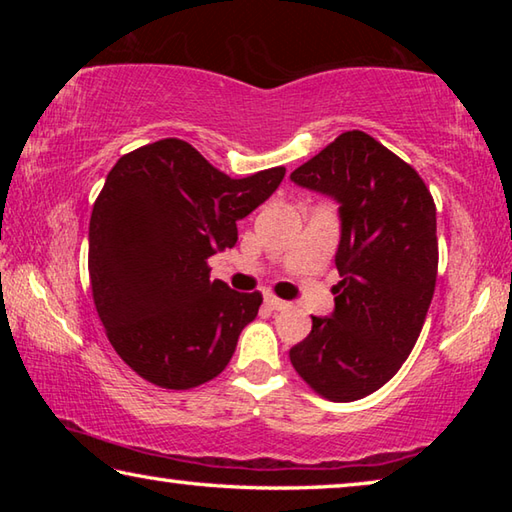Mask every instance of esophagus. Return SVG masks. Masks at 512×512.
Returning a JSON list of instances; mask_svg holds the SVG:
<instances>
[{"instance_id": "obj_1", "label": "esophagus", "mask_w": 512, "mask_h": 512, "mask_svg": "<svg viewBox=\"0 0 512 512\" xmlns=\"http://www.w3.org/2000/svg\"><path fill=\"white\" fill-rule=\"evenodd\" d=\"M264 305H266L268 309H273V311H280V309H287L289 302H284V300L275 298V296H266V298H264Z\"/></svg>"}]
</instances>
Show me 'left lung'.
<instances>
[{
    "label": "left lung",
    "instance_id": "left-lung-1",
    "mask_svg": "<svg viewBox=\"0 0 512 512\" xmlns=\"http://www.w3.org/2000/svg\"><path fill=\"white\" fill-rule=\"evenodd\" d=\"M339 203L334 311L311 316L289 359L318 395L354 402L409 357L436 289V205L418 171L361 131L336 137L291 173Z\"/></svg>",
    "mask_w": 512,
    "mask_h": 512
}]
</instances>
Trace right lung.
<instances>
[{"instance_id": "add662e5", "label": "right lung", "mask_w": 512, "mask_h": 512, "mask_svg": "<svg viewBox=\"0 0 512 512\" xmlns=\"http://www.w3.org/2000/svg\"><path fill=\"white\" fill-rule=\"evenodd\" d=\"M284 167L230 178L176 137L119 158L90 216V284L112 348L155 386L187 391L228 366L262 293L210 280Z\"/></svg>"}]
</instances>
